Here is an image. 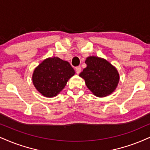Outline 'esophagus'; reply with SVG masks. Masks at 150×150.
<instances>
[{
    "label": "esophagus",
    "mask_w": 150,
    "mask_h": 150,
    "mask_svg": "<svg viewBox=\"0 0 150 150\" xmlns=\"http://www.w3.org/2000/svg\"><path fill=\"white\" fill-rule=\"evenodd\" d=\"M76 71L77 74H80V72L81 71V67L80 66H78V67H76Z\"/></svg>",
    "instance_id": "34e87169"
}]
</instances>
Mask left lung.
Here are the masks:
<instances>
[{
  "label": "left lung",
  "instance_id": "8db88e82",
  "mask_svg": "<svg viewBox=\"0 0 150 150\" xmlns=\"http://www.w3.org/2000/svg\"><path fill=\"white\" fill-rule=\"evenodd\" d=\"M87 67L79 74L94 95L103 97L111 94L119 82V74L111 64L95 56L86 59Z\"/></svg>",
  "mask_w": 150,
  "mask_h": 150
}]
</instances>
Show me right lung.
Segmentation results:
<instances>
[{
    "mask_svg": "<svg viewBox=\"0 0 150 150\" xmlns=\"http://www.w3.org/2000/svg\"><path fill=\"white\" fill-rule=\"evenodd\" d=\"M74 74L69 62L54 57L46 59L39 64L33 72V82L44 97H53L63 89Z\"/></svg>",
    "mask_w": 150,
    "mask_h": 150,
    "instance_id": "obj_1",
    "label": "right lung"
}]
</instances>
